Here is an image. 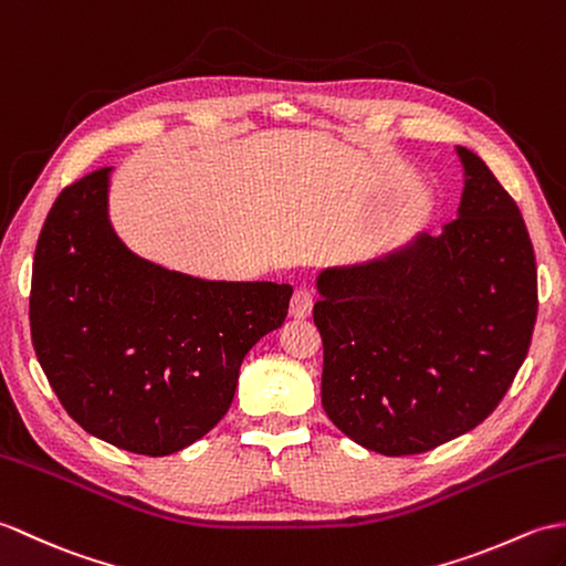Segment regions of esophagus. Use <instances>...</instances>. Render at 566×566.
<instances>
[{"label":"esophagus","instance_id":"1","mask_svg":"<svg viewBox=\"0 0 566 566\" xmlns=\"http://www.w3.org/2000/svg\"><path fill=\"white\" fill-rule=\"evenodd\" d=\"M312 305H315V297H312L310 287H295L293 300H291V315L295 319H305L310 317Z\"/></svg>","mask_w":566,"mask_h":566}]
</instances>
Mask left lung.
Here are the masks:
<instances>
[{
    "label": "left lung",
    "mask_w": 566,
    "mask_h": 566,
    "mask_svg": "<svg viewBox=\"0 0 566 566\" xmlns=\"http://www.w3.org/2000/svg\"><path fill=\"white\" fill-rule=\"evenodd\" d=\"M458 218L378 259L317 275L322 407L350 441L413 455L472 431L528 356L537 269L518 206L455 147Z\"/></svg>",
    "instance_id": "left-lung-1"
}]
</instances>
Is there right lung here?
I'll list each match as a JSON object with an SVG mask.
<instances>
[{
  "label": "right lung",
  "instance_id": "right-lung-1",
  "mask_svg": "<svg viewBox=\"0 0 566 566\" xmlns=\"http://www.w3.org/2000/svg\"><path fill=\"white\" fill-rule=\"evenodd\" d=\"M111 167L50 208L31 279V338L60 405L86 433L161 458L228 413L242 360L285 322L293 287L206 281L123 244L108 220Z\"/></svg>",
  "mask_w": 566,
  "mask_h": 566
}]
</instances>
